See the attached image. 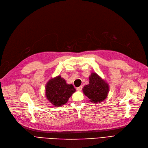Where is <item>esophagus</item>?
I'll return each mask as SVG.
<instances>
[{
  "label": "esophagus",
  "instance_id": "34e87169",
  "mask_svg": "<svg viewBox=\"0 0 148 148\" xmlns=\"http://www.w3.org/2000/svg\"><path fill=\"white\" fill-rule=\"evenodd\" d=\"M82 86H79V87H78V88H77V90H81L82 89Z\"/></svg>",
  "mask_w": 148,
  "mask_h": 148
}]
</instances>
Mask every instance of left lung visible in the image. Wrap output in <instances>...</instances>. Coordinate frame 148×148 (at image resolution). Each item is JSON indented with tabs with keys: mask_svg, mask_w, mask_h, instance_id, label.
Here are the masks:
<instances>
[{
	"mask_svg": "<svg viewBox=\"0 0 148 148\" xmlns=\"http://www.w3.org/2000/svg\"><path fill=\"white\" fill-rule=\"evenodd\" d=\"M89 83L83 88L84 94L90 102L99 103L104 101L109 92V85L97 73H92L89 76Z\"/></svg>",
	"mask_w": 148,
	"mask_h": 148,
	"instance_id": "obj_1",
	"label": "left lung"
}]
</instances>
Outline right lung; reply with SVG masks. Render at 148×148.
<instances>
[{
    "instance_id": "right-lung-1",
    "label": "right lung",
    "mask_w": 148,
    "mask_h": 148,
    "mask_svg": "<svg viewBox=\"0 0 148 148\" xmlns=\"http://www.w3.org/2000/svg\"><path fill=\"white\" fill-rule=\"evenodd\" d=\"M75 92L71 84H67L60 75L51 79L45 86L47 99L54 106L59 107L66 104L69 98Z\"/></svg>"
}]
</instances>
